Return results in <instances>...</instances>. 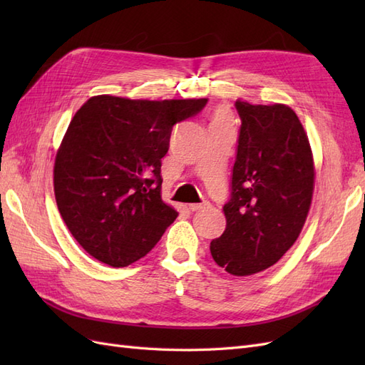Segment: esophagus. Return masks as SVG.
<instances>
[{
	"label": "esophagus",
	"mask_w": 365,
	"mask_h": 365,
	"mask_svg": "<svg viewBox=\"0 0 365 365\" xmlns=\"http://www.w3.org/2000/svg\"><path fill=\"white\" fill-rule=\"evenodd\" d=\"M208 207H210L208 201H204V202H200V204H189L190 212H200V210H204V208H208Z\"/></svg>",
	"instance_id": "obj_1"
}]
</instances>
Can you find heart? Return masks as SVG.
Masks as SVG:
<instances>
[{
	"label": "heart",
	"mask_w": 365,
	"mask_h": 365,
	"mask_svg": "<svg viewBox=\"0 0 365 365\" xmlns=\"http://www.w3.org/2000/svg\"><path fill=\"white\" fill-rule=\"evenodd\" d=\"M230 121H231V115H230L227 109L225 108H217L215 114H213V118H212V126L228 125Z\"/></svg>",
	"instance_id": "1"
}]
</instances>
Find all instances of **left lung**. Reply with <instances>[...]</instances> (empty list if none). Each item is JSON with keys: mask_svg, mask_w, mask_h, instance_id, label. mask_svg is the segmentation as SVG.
I'll return each instance as SVG.
<instances>
[{"mask_svg": "<svg viewBox=\"0 0 365 365\" xmlns=\"http://www.w3.org/2000/svg\"><path fill=\"white\" fill-rule=\"evenodd\" d=\"M240 117L227 227L212 240L213 260L233 275L277 263L306 222L314 193L312 150L303 125L286 105L236 102Z\"/></svg>", "mask_w": 365, "mask_h": 365, "instance_id": "obj_1", "label": "left lung"}]
</instances>
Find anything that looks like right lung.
Masks as SVG:
<instances>
[{"mask_svg": "<svg viewBox=\"0 0 365 365\" xmlns=\"http://www.w3.org/2000/svg\"><path fill=\"white\" fill-rule=\"evenodd\" d=\"M207 98L130 101L96 96L71 120L54 161V195L73 237L121 268L145 257L178 212L161 200L172 129Z\"/></svg>", "mask_w": 365, "mask_h": 365, "instance_id": "right-lung-1", "label": "right lung"}]
</instances>
